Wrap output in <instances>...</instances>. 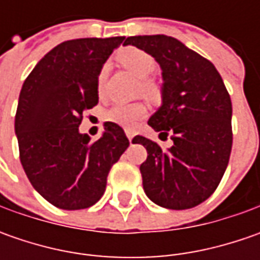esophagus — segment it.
I'll use <instances>...</instances> for the list:
<instances>
[{"label":"esophagus","mask_w":260,"mask_h":260,"mask_svg":"<svg viewBox=\"0 0 260 260\" xmlns=\"http://www.w3.org/2000/svg\"><path fill=\"white\" fill-rule=\"evenodd\" d=\"M125 136H127L128 142L132 143V140H133V137H135V135H133V132H130V130H125Z\"/></svg>","instance_id":"obj_1"}]
</instances>
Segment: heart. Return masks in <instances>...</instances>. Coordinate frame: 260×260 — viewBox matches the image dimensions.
<instances>
[{
  "label": "heart",
  "instance_id": "1",
  "mask_svg": "<svg viewBox=\"0 0 260 260\" xmlns=\"http://www.w3.org/2000/svg\"><path fill=\"white\" fill-rule=\"evenodd\" d=\"M117 59L121 65L127 68L132 74L140 79V92L146 98L155 100L159 96V86L153 79L147 78L156 68V60L150 53L137 47H124L117 53ZM107 66H103L96 78V92L103 95L104 92ZM146 115V107L142 103L132 104H115L105 113V120L120 125L127 130H133L137 123Z\"/></svg>",
  "mask_w": 260,
  "mask_h": 260
}]
</instances>
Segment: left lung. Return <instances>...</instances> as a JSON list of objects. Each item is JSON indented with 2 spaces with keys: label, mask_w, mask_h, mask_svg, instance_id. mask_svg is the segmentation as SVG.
Masks as SVG:
<instances>
[{
  "label": "left lung",
  "mask_w": 260,
  "mask_h": 260,
  "mask_svg": "<svg viewBox=\"0 0 260 260\" xmlns=\"http://www.w3.org/2000/svg\"><path fill=\"white\" fill-rule=\"evenodd\" d=\"M127 45L150 53L162 69V105L147 124L174 142L164 150L143 136L133 139L147 150L143 189L160 207L192 208L214 192L230 159V95L215 66L171 36H132Z\"/></svg>",
  "instance_id": "left-lung-1"
}]
</instances>
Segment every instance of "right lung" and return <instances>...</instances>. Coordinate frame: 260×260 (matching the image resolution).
<instances>
[{
    "label": "right lung",
    "mask_w": 260,
    "mask_h": 260,
    "mask_svg": "<svg viewBox=\"0 0 260 260\" xmlns=\"http://www.w3.org/2000/svg\"><path fill=\"white\" fill-rule=\"evenodd\" d=\"M123 40L63 42L39 60L23 84L14 124L20 160L33 188L57 208L94 205L111 166L130 145L124 130L111 121L96 142L78 128L84 113L98 104V74Z\"/></svg>",
    "instance_id": "obj_1"
}]
</instances>
